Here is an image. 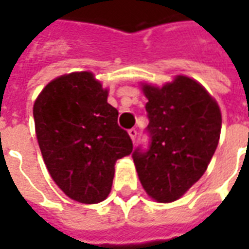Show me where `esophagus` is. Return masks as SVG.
<instances>
[{
    "label": "esophagus",
    "mask_w": 249,
    "mask_h": 249,
    "mask_svg": "<svg viewBox=\"0 0 249 249\" xmlns=\"http://www.w3.org/2000/svg\"><path fill=\"white\" fill-rule=\"evenodd\" d=\"M128 133H129V136H130V139H132V141L135 142V141H136V137H137V130H136L135 128H132V129L128 130Z\"/></svg>",
    "instance_id": "1"
}]
</instances>
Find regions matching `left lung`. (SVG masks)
Returning a JSON list of instances; mask_svg holds the SVG:
<instances>
[{
  "label": "left lung",
  "instance_id": "left-lung-1",
  "mask_svg": "<svg viewBox=\"0 0 249 249\" xmlns=\"http://www.w3.org/2000/svg\"><path fill=\"white\" fill-rule=\"evenodd\" d=\"M149 148L133 152L141 185L153 200L172 203L207 171L217 148L221 113L197 81L178 76L162 88L142 84Z\"/></svg>",
  "mask_w": 249,
  "mask_h": 249
}]
</instances>
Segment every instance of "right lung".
<instances>
[{
	"label": "right lung",
	"instance_id": "add662e5",
	"mask_svg": "<svg viewBox=\"0 0 249 249\" xmlns=\"http://www.w3.org/2000/svg\"><path fill=\"white\" fill-rule=\"evenodd\" d=\"M33 117L45 165L62 192L84 204L108 197L114 164L132 153L133 144L93 73L74 71L49 82Z\"/></svg>",
	"mask_w": 249,
	"mask_h": 249
}]
</instances>
